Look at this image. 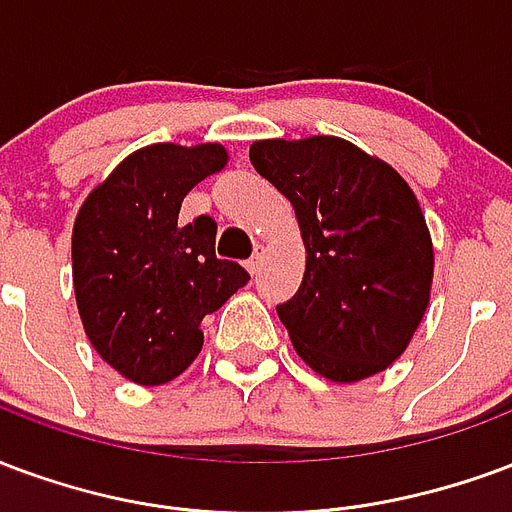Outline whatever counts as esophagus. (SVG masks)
<instances>
[{"label":"esophagus","mask_w":512,"mask_h":512,"mask_svg":"<svg viewBox=\"0 0 512 512\" xmlns=\"http://www.w3.org/2000/svg\"><path fill=\"white\" fill-rule=\"evenodd\" d=\"M264 256H267V253H264V248H256V253H253L251 259H248V270H251L253 275L261 270V264H264Z\"/></svg>","instance_id":"34e87169"}]
</instances>
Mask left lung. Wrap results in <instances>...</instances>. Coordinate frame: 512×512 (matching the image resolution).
<instances>
[{
  "label": "left lung",
  "mask_w": 512,
  "mask_h": 512,
  "mask_svg": "<svg viewBox=\"0 0 512 512\" xmlns=\"http://www.w3.org/2000/svg\"><path fill=\"white\" fill-rule=\"evenodd\" d=\"M253 169L292 201L305 275L278 305L316 374L360 382L393 365L431 297L434 248L404 177L335 136L256 141Z\"/></svg>",
  "instance_id": "left-lung-1"
}]
</instances>
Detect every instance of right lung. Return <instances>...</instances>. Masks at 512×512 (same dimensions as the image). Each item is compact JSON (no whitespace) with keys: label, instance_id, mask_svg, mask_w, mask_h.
Wrapping results in <instances>:
<instances>
[{"label":"right lung","instance_id":"1","mask_svg":"<svg viewBox=\"0 0 512 512\" xmlns=\"http://www.w3.org/2000/svg\"><path fill=\"white\" fill-rule=\"evenodd\" d=\"M220 144H152L92 190L73 226V289L95 352L136 384H166L201 352V319L251 275L215 256L218 223H177L182 199L226 166Z\"/></svg>","mask_w":512,"mask_h":512}]
</instances>
